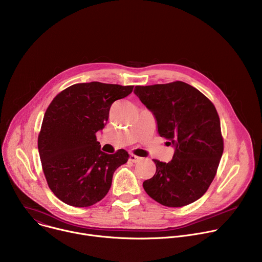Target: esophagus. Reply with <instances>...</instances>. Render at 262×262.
Listing matches in <instances>:
<instances>
[{"mask_svg":"<svg viewBox=\"0 0 262 262\" xmlns=\"http://www.w3.org/2000/svg\"><path fill=\"white\" fill-rule=\"evenodd\" d=\"M129 161L133 162V163H138V162L142 161V158H140V157H138V156L132 154V155L129 156Z\"/></svg>","mask_w":262,"mask_h":262,"instance_id":"esophagus-1","label":"esophagus"}]
</instances>
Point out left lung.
I'll return each mask as SVG.
<instances>
[{
    "instance_id": "obj_1",
    "label": "left lung",
    "mask_w": 262,
    "mask_h": 262,
    "mask_svg": "<svg viewBox=\"0 0 262 262\" xmlns=\"http://www.w3.org/2000/svg\"><path fill=\"white\" fill-rule=\"evenodd\" d=\"M134 92L154 113L159 135L175 146L169 163L154 160L157 172L143 182L145 192L168 207L195 202L208 190L224 151L215 106L180 81L136 86Z\"/></svg>"
}]
</instances>
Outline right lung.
Instances as JSON below:
<instances>
[{"label":"right lung","mask_w":262,"mask_h":262,"mask_svg":"<svg viewBox=\"0 0 262 262\" xmlns=\"http://www.w3.org/2000/svg\"><path fill=\"white\" fill-rule=\"evenodd\" d=\"M134 86L99 82L74 84L55 96L38 135V150L49 188L64 203L87 207L108 192L113 174L129 155L100 150L96 133L107 122L110 107Z\"/></svg>","instance_id":"add662e5"}]
</instances>
